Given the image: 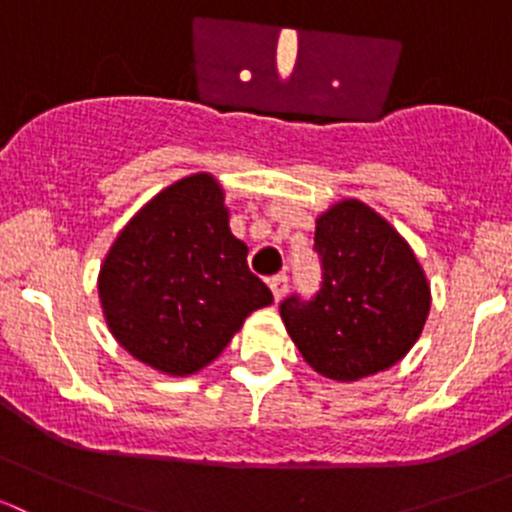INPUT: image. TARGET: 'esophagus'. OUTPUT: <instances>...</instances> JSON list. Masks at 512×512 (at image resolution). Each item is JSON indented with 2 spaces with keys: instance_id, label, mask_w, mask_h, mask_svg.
<instances>
[{
  "instance_id": "esophagus-1",
  "label": "esophagus",
  "mask_w": 512,
  "mask_h": 512,
  "mask_svg": "<svg viewBox=\"0 0 512 512\" xmlns=\"http://www.w3.org/2000/svg\"><path fill=\"white\" fill-rule=\"evenodd\" d=\"M270 289H272V294H275V302H280V299L287 294V275H275V277H272Z\"/></svg>"
}]
</instances>
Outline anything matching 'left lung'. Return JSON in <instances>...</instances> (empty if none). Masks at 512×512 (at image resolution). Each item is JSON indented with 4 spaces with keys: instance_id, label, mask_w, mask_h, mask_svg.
<instances>
[{
    "instance_id": "8db88e82",
    "label": "left lung",
    "mask_w": 512,
    "mask_h": 512,
    "mask_svg": "<svg viewBox=\"0 0 512 512\" xmlns=\"http://www.w3.org/2000/svg\"><path fill=\"white\" fill-rule=\"evenodd\" d=\"M322 289L280 304L294 347L317 374L359 381L404 359L431 309V285L409 242L361 200L317 218Z\"/></svg>"
}]
</instances>
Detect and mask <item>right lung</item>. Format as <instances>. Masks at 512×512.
I'll return each mask as SVG.
<instances>
[{"mask_svg": "<svg viewBox=\"0 0 512 512\" xmlns=\"http://www.w3.org/2000/svg\"><path fill=\"white\" fill-rule=\"evenodd\" d=\"M98 299L116 342L168 376L218 359L272 292L230 232L225 190L195 173L160 190L118 232L98 272Z\"/></svg>", "mask_w": 512, "mask_h": 512, "instance_id": "1", "label": "right lung"}]
</instances>
